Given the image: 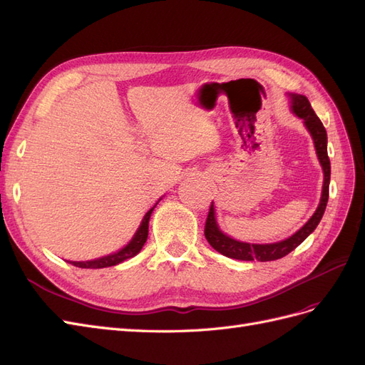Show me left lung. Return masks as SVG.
<instances>
[{"instance_id": "8db88e82", "label": "left lung", "mask_w": 365, "mask_h": 365, "mask_svg": "<svg viewBox=\"0 0 365 365\" xmlns=\"http://www.w3.org/2000/svg\"><path fill=\"white\" fill-rule=\"evenodd\" d=\"M291 97V108L297 117L303 118L304 126L307 128L309 134L312 135L314 145L317 155L319 160V164L323 168L324 173V182H323V192H322V200L315 210L312 217L307 220V222L297 231L295 235L291 237L275 242V244H247V242H239L236 239H231L230 236L224 235L222 231L219 230V225L216 222V212L215 205L212 202L208 210V216L205 220V230L204 235L208 240V244L212 245L217 252L224 254V256L236 260H259V262H271L277 260L295 250L302 242L312 233L317 228V225L322 220L324 210L329 200V182H330V160L327 157V134L326 129L315 114L311 103H309L307 97L302 94H289Z\"/></svg>"}]
</instances>
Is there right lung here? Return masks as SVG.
<instances>
[{"label":"right lung","mask_w":365,"mask_h":365,"mask_svg":"<svg viewBox=\"0 0 365 365\" xmlns=\"http://www.w3.org/2000/svg\"><path fill=\"white\" fill-rule=\"evenodd\" d=\"M158 204V202H157ZM155 204V205H157ZM155 205H153L149 212L145 215V217H143L141 224L137 230V233L134 235V237H132V240L129 242V244L121 248L120 251L114 252V254H109V256H105V257H101V259H94V260H86V262H68L71 264H74V267H79V268H91V269H97V268H108V267H114V264H118L121 262H125L130 257H134L135 254H138L143 248V245L146 244L148 240V233H149V219H150V215L153 212V208H155Z\"/></svg>","instance_id":"right-lung-1"}]
</instances>
